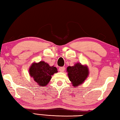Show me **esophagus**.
<instances>
[{
	"label": "esophagus",
	"instance_id": "obj_1",
	"mask_svg": "<svg viewBox=\"0 0 120 120\" xmlns=\"http://www.w3.org/2000/svg\"><path fill=\"white\" fill-rule=\"evenodd\" d=\"M59 71L60 72H63L65 71V67H60L59 68Z\"/></svg>",
	"mask_w": 120,
	"mask_h": 120
}]
</instances>
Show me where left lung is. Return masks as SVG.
I'll return each instance as SVG.
<instances>
[{
  "instance_id": "8db88e82",
  "label": "left lung",
  "mask_w": 120,
  "mask_h": 120,
  "mask_svg": "<svg viewBox=\"0 0 120 120\" xmlns=\"http://www.w3.org/2000/svg\"><path fill=\"white\" fill-rule=\"evenodd\" d=\"M68 76L74 87L79 86L86 79L89 74L86 66H83L80 63L76 64L74 66L67 68Z\"/></svg>"
}]
</instances>
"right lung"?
Masks as SVG:
<instances>
[{
	"label": "right lung",
	"mask_w": 120,
	"mask_h": 120,
	"mask_svg": "<svg viewBox=\"0 0 120 120\" xmlns=\"http://www.w3.org/2000/svg\"><path fill=\"white\" fill-rule=\"evenodd\" d=\"M57 72L55 67L49 66L44 62L33 63L29 69V73L40 86L44 87L50 81L52 75Z\"/></svg>",
	"instance_id": "right-lung-1"
}]
</instances>
